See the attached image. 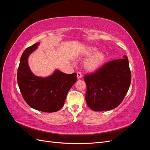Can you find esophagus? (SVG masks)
<instances>
[{
    "label": "esophagus",
    "mask_w": 150,
    "mask_h": 150,
    "mask_svg": "<svg viewBox=\"0 0 150 150\" xmlns=\"http://www.w3.org/2000/svg\"><path fill=\"white\" fill-rule=\"evenodd\" d=\"M82 74H81V72H78V73H77V78H78V79H81V78H82Z\"/></svg>",
    "instance_id": "34e87169"
}]
</instances>
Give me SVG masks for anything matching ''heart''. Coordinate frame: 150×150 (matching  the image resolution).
Wrapping results in <instances>:
<instances>
[{
    "mask_svg": "<svg viewBox=\"0 0 150 150\" xmlns=\"http://www.w3.org/2000/svg\"><path fill=\"white\" fill-rule=\"evenodd\" d=\"M97 48L93 46L86 47L84 54L88 56L84 61V67L86 71L94 72L98 70L106 61V55L102 51H97Z\"/></svg>",
    "mask_w": 150,
    "mask_h": 150,
    "instance_id": "heart-1",
    "label": "heart"
}]
</instances>
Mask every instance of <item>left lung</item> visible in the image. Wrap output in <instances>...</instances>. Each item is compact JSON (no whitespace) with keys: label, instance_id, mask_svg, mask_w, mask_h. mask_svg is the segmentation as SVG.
Instances as JSON below:
<instances>
[{"label":"left lung","instance_id":"obj_1","mask_svg":"<svg viewBox=\"0 0 150 150\" xmlns=\"http://www.w3.org/2000/svg\"><path fill=\"white\" fill-rule=\"evenodd\" d=\"M107 62L95 73L85 75L86 101L95 111L116 108L129 88L131 75L128 57Z\"/></svg>","mask_w":150,"mask_h":150}]
</instances>
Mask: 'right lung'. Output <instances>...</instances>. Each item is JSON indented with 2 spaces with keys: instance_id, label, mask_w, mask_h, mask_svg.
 <instances>
[{
  "instance_id": "1",
  "label": "right lung",
  "mask_w": 150,
  "mask_h": 150,
  "mask_svg": "<svg viewBox=\"0 0 150 150\" xmlns=\"http://www.w3.org/2000/svg\"><path fill=\"white\" fill-rule=\"evenodd\" d=\"M39 44H34L22 54L17 70L18 85L30 107L42 112H56L64 105L68 91L76 82L77 74H65L58 69L47 77L34 74L29 66L28 58Z\"/></svg>"
}]
</instances>
